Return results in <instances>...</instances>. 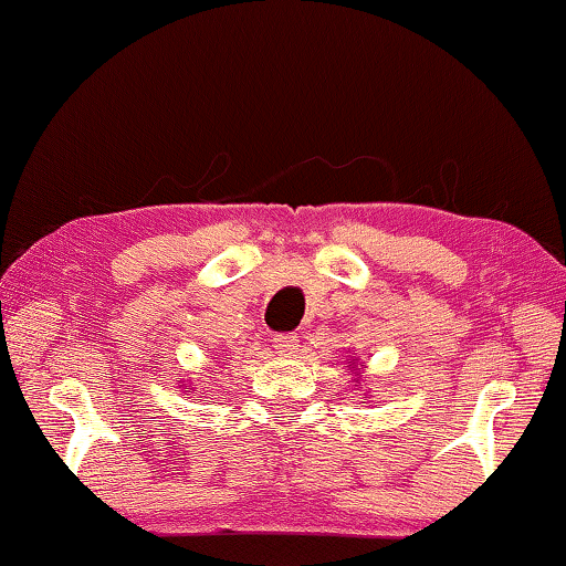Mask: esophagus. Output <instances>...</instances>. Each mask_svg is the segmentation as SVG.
<instances>
[{
  "instance_id": "obj_1",
  "label": "esophagus",
  "mask_w": 566,
  "mask_h": 566,
  "mask_svg": "<svg viewBox=\"0 0 566 566\" xmlns=\"http://www.w3.org/2000/svg\"><path fill=\"white\" fill-rule=\"evenodd\" d=\"M274 342V349L280 354H294L300 349V339H296L294 332H284V334H276L272 339Z\"/></svg>"
}]
</instances>
